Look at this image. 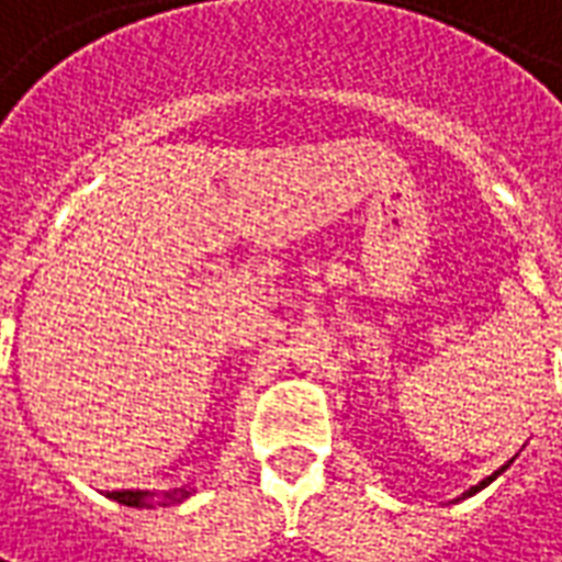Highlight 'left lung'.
Returning <instances> with one entry per match:
<instances>
[{"label": "left lung", "instance_id": "1", "mask_svg": "<svg viewBox=\"0 0 562 562\" xmlns=\"http://www.w3.org/2000/svg\"><path fill=\"white\" fill-rule=\"evenodd\" d=\"M508 465H510V462H508ZM508 465H502V468H498V471H495V474H490L486 481H481V483H477V486H471V490H468V493L462 495V498H468V495H474V493H481L483 486H490V483H493L495 477H498V474H502V471H505V468H508Z\"/></svg>", "mask_w": 562, "mask_h": 562}]
</instances>
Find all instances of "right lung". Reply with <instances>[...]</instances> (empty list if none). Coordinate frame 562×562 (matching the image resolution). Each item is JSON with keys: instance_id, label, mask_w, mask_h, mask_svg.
<instances>
[{"instance_id": "right-lung-1", "label": "right lung", "mask_w": 562, "mask_h": 562, "mask_svg": "<svg viewBox=\"0 0 562 562\" xmlns=\"http://www.w3.org/2000/svg\"><path fill=\"white\" fill-rule=\"evenodd\" d=\"M153 495L149 490H122V493H110L112 502H119V505H127V508H146L149 502H153ZM183 498H189V493L186 490H173V493H165V502H183ZM161 502V505H165Z\"/></svg>"}]
</instances>
